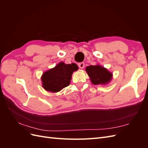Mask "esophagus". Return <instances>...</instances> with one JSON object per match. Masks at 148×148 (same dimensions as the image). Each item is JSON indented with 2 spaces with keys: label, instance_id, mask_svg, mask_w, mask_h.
<instances>
[{
  "label": "esophagus",
  "instance_id": "34e87169",
  "mask_svg": "<svg viewBox=\"0 0 148 148\" xmlns=\"http://www.w3.org/2000/svg\"><path fill=\"white\" fill-rule=\"evenodd\" d=\"M78 66L79 67L80 69H84V62H80V63H79V64H78Z\"/></svg>",
  "mask_w": 148,
  "mask_h": 148
}]
</instances>
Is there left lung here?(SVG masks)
I'll return each mask as SVG.
<instances>
[{"mask_svg":"<svg viewBox=\"0 0 148 148\" xmlns=\"http://www.w3.org/2000/svg\"><path fill=\"white\" fill-rule=\"evenodd\" d=\"M86 71L93 84H105L110 82L112 73L99 65L88 66Z\"/></svg>","mask_w":148,"mask_h":148,"instance_id":"obj_1","label":"left lung"}]
</instances>
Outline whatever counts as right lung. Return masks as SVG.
Listing matches in <instances>:
<instances>
[{"instance_id":"add662e5","label":"right lung","mask_w":148,"mask_h":148,"mask_svg":"<svg viewBox=\"0 0 148 148\" xmlns=\"http://www.w3.org/2000/svg\"><path fill=\"white\" fill-rule=\"evenodd\" d=\"M78 67L77 64H65L60 62L54 68L44 72L41 77L42 87L47 91L56 92L68 86L70 83L71 75L77 71Z\"/></svg>"}]
</instances>
